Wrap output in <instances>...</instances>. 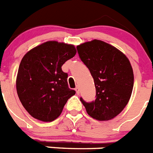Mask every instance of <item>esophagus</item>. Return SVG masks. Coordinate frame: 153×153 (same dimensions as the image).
<instances>
[{"mask_svg":"<svg viewBox=\"0 0 153 153\" xmlns=\"http://www.w3.org/2000/svg\"><path fill=\"white\" fill-rule=\"evenodd\" d=\"M75 91H76V94H79V88L78 87H76L75 88Z\"/></svg>","mask_w":153,"mask_h":153,"instance_id":"34e87169","label":"esophagus"}]
</instances>
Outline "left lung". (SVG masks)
Returning a JSON list of instances; mask_svg holds the SVG:
<instances>
[{
  "mask_svg": "<svg viewBox=\"0 0 153 153\" xmlns=\"http://www.w3.org/2000/svg\"><path fill=\"white\" fill-rule=\"evenodd\" d=\"M76 49L96 88L94 101L87 103L82 98L80 101L94 119H113L123 111L132 93L134 74L130 61L116 47L98 39L82 43Z\"/></svg>",
  "mask_w": 153,
  "mask_h": 153,
  "instance_id": "8db88e82",
  "label": "left lung"
}]
</instances>
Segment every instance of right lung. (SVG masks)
<instances>
[{"label": "right lung", "instance_id": "right-lung-1", "mask_svg": "<svg viewBox=\"0 0 153 153\" xmlns=\"http://www.w3.org/2000/svg\"><path fill=\"white\" fill-rule=\"evenodd\" d=\"M76 53L72 44L48 41L30 49L22 58L16 77L21 103L30 115L45 122L56 120L76 94L69 89L62 66Z\"/></svg>", "mask_w": 153, "mask_h": 153}]
</instances>
